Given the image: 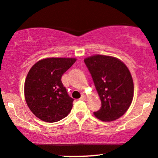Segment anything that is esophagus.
Segmentation results:
<instances>
[{
	"label": "esophagus",
	"mask_w": 158,
	"mask_h": 158,
	"mask_svg": "<svg viewBox=\"0 0 158 158\" xmlns=\"http://www.w3.org/2000/svg\"><path fill=\"white\" fill-rule=\"evenodd\" d=\"M80 99L81 100H85V99H86V96H85V95H82V96H81V97L80 98Z\"/></svg>",
	"instance_id": "1"
}]
</instances>
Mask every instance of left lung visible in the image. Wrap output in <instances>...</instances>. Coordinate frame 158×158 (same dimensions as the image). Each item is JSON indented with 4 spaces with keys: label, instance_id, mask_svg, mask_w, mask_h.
Wrapping results in <instances>:
<instances>
[{
    "label": "left lung",
    "instance_id": "1",
    "mask_svg": "<svg viewBox=\"0 0 158 158\" xmlns=\"http://www.w3.org/2000/svg\"><path fill=\"white\" fill-rule=\"evenodd\" d=\"M85 62L94 79L102 107L94 115L103 121L122 116L132 104L134 84L130 70L122 61L107 55L96 54Z\"/></svg>",
    "mask_w": 158,
    "mask_h": 158
}]
</instances>
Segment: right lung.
Masks as SVG:
<instances>
[{"instance_id":"obj_1","label":"right lung","mask_w":158,"mask_h":158,"mask_svg":"<svg viewBox=\"0 0 158 158\" xmlns=\"http://www.w3.org/2000/svg\"><path fill=\"white\" fill-rule=\"evenodd\" d=\"M76 61V58H45L36 62L28 71L24 84L25 99L40 120L56 122L71 112L73 99L68 96L61 78Z\"/></svg>"}]
</instances>
